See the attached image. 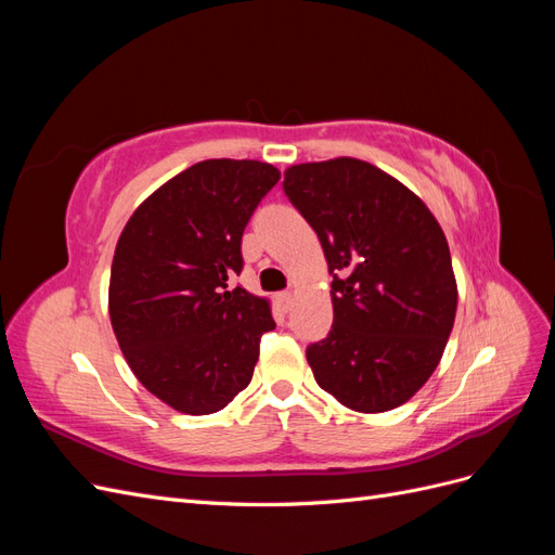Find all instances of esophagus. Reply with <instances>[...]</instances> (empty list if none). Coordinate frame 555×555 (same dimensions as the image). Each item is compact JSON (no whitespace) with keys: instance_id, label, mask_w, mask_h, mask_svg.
I'll use <instances>...</instances> for the list:
<instances>
[{"instance_id":"1","label":"esophagus","mask_w":555,"mask_h":555,"mask_svg":"<svg viewBox=\"0 0 555 555\" xmlns=\"http://www.w3.org/2000/svg\"><path fill=\"white\" fill-rule=\"evenodd\" d=\"M292 300H294V294L292 292H280L278 294V304L282 310H289L292 308Z\"/></svg>"}]
</instances>
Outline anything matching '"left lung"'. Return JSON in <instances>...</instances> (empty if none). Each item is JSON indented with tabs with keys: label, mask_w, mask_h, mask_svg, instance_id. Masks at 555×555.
Instances as JSON below:
<instances>
[{
	"label": "left lung",
	"mask_w": 555,
	"mask_h": 555,
	"mask_svg": "<svg viewBox=\"0 0 555 555\" xmlns=\"http://www.w3.org/2000/svg\"><path fill=\"white\" fill-rule=\"evenodd\" d=\"M282 190L333 275V326L306 349L317 384L357 412L402 405L438 367L456 317L438 220L405 184L351 157L292 166Z\"/></svg>",
	"instance_id": "obj_1"
}]
</instances>
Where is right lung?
<instances>
[{
  "label": "right lung",
  "instance_id": "1",
  "mask_svg": "<svg viewBox=\"0 0 555 555\" xmlns=\"http://www.w3.org/2000/svg\"><path fill=\"white\" fill-rule=\"evenodd\" d=\"M280 171L255 159H206L129 217L111 266L108 312L122 354L150 393L184 414L227 408L251 379L268 300L231 289L241 241Z\"/></svg>",
  "mask_w": 555,
  "mask_h": 555
}]
</instances>
